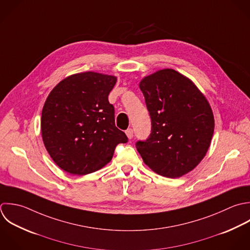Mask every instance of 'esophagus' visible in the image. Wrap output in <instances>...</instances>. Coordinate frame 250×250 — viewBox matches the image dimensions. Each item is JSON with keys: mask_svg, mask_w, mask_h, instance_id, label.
I'll return each instance as SVG.
<instances>
[{"mask_svg": "<svg viewBox=\"0 0 250 250\" xmlns=\"http://www.w3.org/2000/svg\"><path fill=\"white\" fill-rule=\"evenodd\" d=\"M125 133H126V136L128 137V139H131L133 137V129L132 128H127L125 130Z\"/></svg>", "mask_w": 250, "mask_h": 250, "instance_id": "34e87169", "label": "esophagus"}]
</instances>
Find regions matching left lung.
Wrapping results in <instances>:
<instances>
[{
  "label": "left lung",
  "mask_w": 250,
  "mask_h": 250,
  "mask_svg": "<svg viewBox=\"0 0 250 250\" xmlns=\"http://www.w3.org/2000/svg\"><path fill=\"white\" fill-rule=\"evenodd\" d=\"M139 87L151 118L149 137L135 144L144 163L168 178L193 170L206 156L214 131L207 98L172 69L145 77Z\"/></svg>",
  "instance_id": "left-lung-1"
}]
</instances>
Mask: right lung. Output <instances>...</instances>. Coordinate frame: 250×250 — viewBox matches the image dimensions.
<instances>
[{"mask_svg": "<svg viewBox=\"0 0 250 250\" xmlns=\"http://www.w3.org/2000/svg\"><path fill=\"white\" fill-rule=\"evenodd\" d=\"M117 78L94 72L72 75L49 93L42 112V136L53 162L71 174L106 166L127 136L115 125L108 95Z\"/></svg>", "mask_w": 250, "mask_h": 250, "instance_id": "obj_1", "label": "right lung"}]
</instances>
